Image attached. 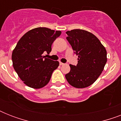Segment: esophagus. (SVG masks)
I'll return each instance as SVG.
<instances>
[{
    "instance_id": "esophagus-1",
    "label": "esophagus",
    "mask_w": 121,
    "mask_h": 121,
    "mask_svg": "<svg viewBox=\"0 0 121 121\" xmlns=\"http://www.w3.org/2000/svg\"><path fill=\"white\" fill-rule=\"evenodd\" d=\"M60 65H65V63H63L62 62H60Z\"/></svg>"
}]
</instances>
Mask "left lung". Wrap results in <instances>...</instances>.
Instances as JSON below:
<instances>
[{
  "mask_svg": "<svg viewBox=\"0 0 121 121\" xmlns=\"http://www.w3.org/2000/svg\"><path fill=\"white\" fill-rule=\"evenodd\" d=\"M66 39L77 55V66L70 65L66 80L75 88H85L93 84L102 73L107 62V51L99 39L83 29L66 32Z\"/></svg>",
  "mask_w": 121,
  "mask_h": 121,
  "instance_id": "obj_1",
  "label": "left lung"
}]
</instances>
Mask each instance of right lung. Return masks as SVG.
I'll use <instances>...</instances> for the list:
<instances>
[{"instance_id":"1","label":"right lung","mask_w":121,"mask_h":121,"mask_svg":"<svg viewBox=\"0 0 121 121\" xmlns=\"http://www.w3.org/2000/svg\"><path fill=\"white\" fill-rule=\"evenodd\" d=\"M61 34L60 31L37 27L27 32L18 41L12 51L13 67L27 86L40 88L48 83L59 62L43 54L51 52L52 44Z\"/></svg>"}]
</instances>
